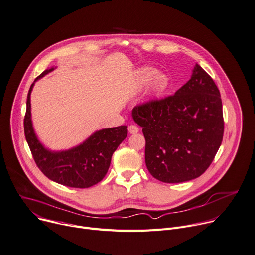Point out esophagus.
I'll return each instance as SVG.
<instances>
[{
    "instance_id": "obj_1",
    "label": "esophagus",
    "mask_w": 255,
    "mask_h": 255,
    "mask_svg": "<svg viewBox=\"0 0 255 255\" xmlns=\"http://www.w3.org/2000/svg\"><path fill=\"white\" fill-rule=\"evenodd\" d=\"M128 131L130 134H136L138 131H139V129H138V127L136 125H130L128 127Z\"/></svg>"
}]
</instances>
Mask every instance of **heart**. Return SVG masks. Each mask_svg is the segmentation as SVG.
<instances>
[{
    "label": "heart",
    "instance_id": "obj_1",
    "mask_svg": "<svg viewBox=\"0 0 255 255\" xmlns=\"http://www.w3.org/2000/svg\"><path fill=\"white\" fill-rule=\"evenodd\" d=\"M151 82L153 94L159 96L167 89L169 84L168 77L163 73H157L153 67L145 66L138 69L135 73V85L138 89L145 88Z\"/></svg>",
    "mask_w": 255,
    "mask_h": 255
}]
</instances>
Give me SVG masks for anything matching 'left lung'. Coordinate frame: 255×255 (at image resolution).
Returning a JSON list of instances; mask_svg holds the SVG:
<instances>
[{
	"instance_id": "obj_1",
	"label": "left lung",
	"mask_w": 255,
	"mask_h": 255,
	"mask_svg": "<svg viewBox=\"0 0 255 255\" xmlns=\"http://www.w3.org/2000/svg\"><path fill=\"white\" fill-rule=\"evenodd\" d=\"M132 117L145 137L147 170L165 183L201 176L223 140L220 90L198 64L174 96L135 107Z\"/></svg>"
}]
</instances>
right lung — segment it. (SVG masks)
<instances>
[{"mask_svg":"<svg viewBox=\"0 0 255 255\" xmlns=\"http://www.w3.org/2000/svg\"><path fill=\"white\" fill-rule=\"evenodd\" d=\"M56 67L43 71L31 84L26 102L24 133L34 161L50 180L73 188H88L106 176L114 151L125 139L127 126L102 129L92 133L82 143L67 150H51L38 140L31 121L30 95L34 83Z\"/></svg>","mask_w":255,"mask_h":255,"instance_id":"1","label":"right lung"}]
</instances>
